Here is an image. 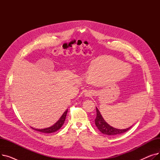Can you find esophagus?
Returning <instances> with one entry per match:
<instances>
[{"label": "esophagus", "mask_w": 160, "mask_h": 160, "mask_svg": "<svg viewBox=\"0 0 160 160\" xmlns=\"http://www.w3.org/2000/svg\"><path fill=\"white\" fill-rule=\"evenodd\" d=\"M86 94H88V95H88V97H89V95H91V94H89V93H86Z\"/></svg>", "instance_id": "obj_1"}]
</instances>
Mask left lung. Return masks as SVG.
<instances>
[{"label": "left lung", "mask_w": 160, "mask_h": 160, "mask_svg": "<svg viewBox=\"0 0 160 160\" xmlns=\"http://www.w3.org/2000/svg\"><path fill=\"white\" fill-rule=\"evenodd\" d=\"M96 110H97V117L95 120V124L97 126V128L100 130V132H102L104 134H106V135H108V136L118 135V134H121L127 132L132 127V126H131V127L126 129H118V128H113L112 127V126H110L106 122V121L104 119L101 113H100L97 107H96ZM133 113H136V112H133Z\"/></svg>", "instance_id": "left-lung-1"}]
</instances>
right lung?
<instances>
[{
	"instance_id": "1",
	"label": "right lung",
	"mask_w": 160,
	"mask_h": 160,
	"mask_svg": "<svg viewBox=\"0 0 160 160\" xmlns=\"http://www.w3.org/2000/svg\"><path fill=\"white\" fill-rule=\"evenodd\" d=\"M67 110L65 111V112L63 113V115L61 116V117L59 120L55 123L52 126L46 128H43V129H38V128H33L32 127H31L32 129L36 130L37 131L41 132H43V133H53L55 132L56 131H58L59 129L61 128V127L63 126V124L65 122V118H66V115H67Z\"/></svg>"
}]
</instances>
